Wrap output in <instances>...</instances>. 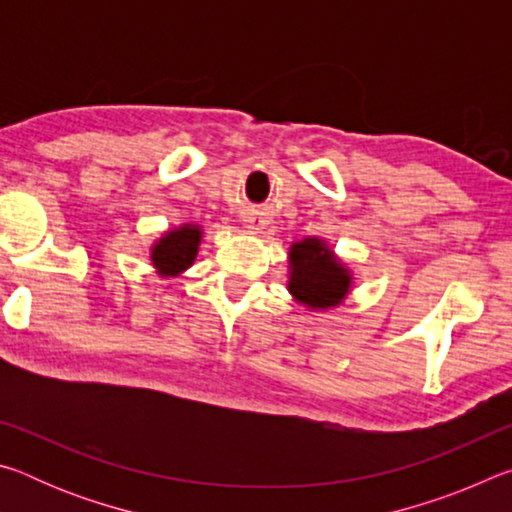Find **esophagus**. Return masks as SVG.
<instances>
[{
	"label": "esophagus",
	"mask_w": 512,
	"mask_h": 512,
	"mask_svg": "<svg viewBox=\"0 0 512 512\" xmlns=\"http://www.w3.org/2000/svg\"><path fill=\"white\" fill-rule=\"evenodd\" d=\"M246 228H248V232H253V235H257V232H262L264 230V225H266V221L262 219V216H255V214H250V216H246Z\"/></svg>",
	"instance_id": "1"
}]
</instances>
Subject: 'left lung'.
<instances>
[{"instance_id": "8db88e82", "label": "left lung", "mask_w": 512, "mask_h": 512, "mask_svg": "<svg viewBox=\"0 0 512 512\" xmlns=\"http://www.w3.org/2000/svg\"><path fill=\"white\" fill-rule=\"evenodd\" d=\"M352 287V268L323 237H302L289 246L287 291L307 311L336 309Z\"/></svg>"}]
</instances>
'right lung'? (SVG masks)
Wrapping results in <instances>:
<instances>
[{"label":"right lung","mask_w":512,"mask_h":512,"mask_svg":"<svg viewBox=\"0 0 512 512\" xmlns=\"http://www.w3.org/2000/svg\"><path fill=\"white\" fill-rule=\"evenodd\" d=\"M203 241V225L180 223L153 241L149 248L151 266L160 277H178L196 262Z\"/></svg>","instance_id":"right-lung-1"}]
</instances>
